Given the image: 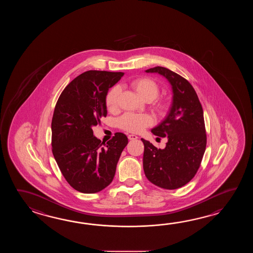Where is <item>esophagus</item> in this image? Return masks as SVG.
<instances>
[{"label": "esophagus", "mask_w": 253, "mask_h": 253, "mask_svg": "<svg viewBox=\"0 0 253 253\" xmlns=\"http://www.w3.org/2000/svg\"><path fill=\"white\" fill-rule=\"evenodd\" d=\"M137 138H138V137H137V135H135V134H128L129 140H136Z\"/></svg>", "instance_id": "34e87169"}]
</instances>
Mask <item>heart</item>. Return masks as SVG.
I'll use <instances>...</instances> for the list:
<instances>
[{"instance_id":"obj_1","label":"heart","mask_w":253,"mask_h":253,"mask_svg":"<svg viewBox=\"0 0 253 253\" xmlns=\"http://www.w3.org/2000/svg\"><path fill=\"white\" fill-rule=\"evenodd\" d=\"M130 86L141 99L147 102L156 99L159 94V86L157 83L149 78L136 79L131 82ZM119 93L118 86H114L108 91L106 97V105L110 112H114L119 108ZM156 108L158 113L164 114L168 108V103L160 101L156 104ZM118 124L120 128L127 132L139 133L153 124V119L148 115L126 113L119 118Z\"/></svg>"}]
</instances>
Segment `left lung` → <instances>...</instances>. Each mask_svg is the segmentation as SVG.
Segmentation results:
<instances>
[{"label":"left lung","mask_w":253,"mask_h":253,"mask_svg":"<svg viewBox=\"0 0 253 253\" xmlns=\"http://www.w3.org/2000/svg\"><path fill=\"white\" fill-rule=\"evenodd\" d=\"M145 72L165 77L172 89L169 113L161 124L152 129L153 134L167 137L166 148L157 149L141 138L145 145V176L161 188H180L194 177L205 154L207 138L203 108L194 87L182 76L159 66Z\"/></svg>","instance_id":"left-lung-1"}]
</instances>
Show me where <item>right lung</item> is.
Listing matches in <instances>:
<instances>
[{
	"label": "right lung",
	"instance_id": "add662e5",
	"mask_svg": "<svg viewBox=\"0 0 253 253\" xmlns=\"http://www.w3.org/2000/svg\"><path fill=\"white\" fill-rule=\"evenodd\" d=\"M123 72L88 70L70 82L60 94L51 121V145L60 172L72 188L95 194L113 181L122 151L128 143L116 133L104 144L92 127L107 116L108 89Z\"/></svg>",
	"mask_w": 253,
	"mask_h": 253
}]
</instances>
